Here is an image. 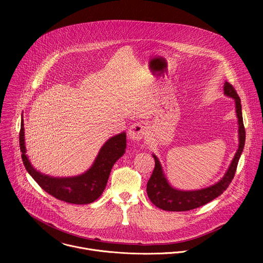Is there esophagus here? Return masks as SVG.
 <instances>
[{
    "instance_id": "1",
    "label": "esophagus",
    "mask_w": 263,
    "mask_h": 263,
    "mask_svg": "<svg viewBox=\"0 0 263 263\" xmlns=\"http://www.w3.org/2000/svg\"><path fill=\"white\" fill-rule=\"evenodd\" d=\"M145 134V129L144 127L139 124V123H134L133 125L130 126L129 131H128V136L133 139V140H140Z\"/></svg>"
}]
</instances>
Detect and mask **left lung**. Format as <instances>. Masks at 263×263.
<instances>
[{
	"label": "left lung",
	"instance_id": "1",
	"mask_svg": "<svg viewBox=\"0 0 263 263\" xmlns=\"http://www.w3.org/2000/svg\"><path fill=\"white\" fill-rule=\"evenodd\" d=\"M224 95L231 97L235 100L236 114L238 118V133H239V146L237 152L228 168V172L222 177V179L216 184L203 189L200 191L193 192H183L173 189L167 183L160 165L158 158L153 155L155 160V167L151 178L148 179L146 184V193L148 199L151 202L157 206L158 208L166 211H189L198 207H201L212 200L216 199L220 196L224 191L228 189V186L232 182L235 172L237 168L238 160L242 153L246 141V129L242 121L241 114V104L240 99L235 90V88L228 82H224L223 85Z\"/></svg>",
	"mask_w": 263,
	"mask_h": 263
}]
</instances>
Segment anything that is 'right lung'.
I'll use <instances>...</instances> for the list:
<instances>
[{
  "mask_svg": "<svg viewBox=\"0 0 263 263\" xmlns=\"http://www.w3.org/2000/svg\"><path fill=\"white\" fill-rule=\"evenodd\" d=\"M20 146L23 163L42 189L52 197L70 204H89L103 194L111 168L125 153L126 134L121 133L111 137L100 149L92 166L83 175L72 178H52L35 171L27 156L24 139V122L22 119L20 131Z\"/></svg>",
  "mask_w": 263,
  "mask_h": 263,
  "instance_id": "add662e5",
  "label": "right lung"
}]
</instances>
